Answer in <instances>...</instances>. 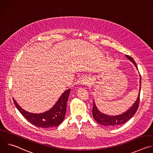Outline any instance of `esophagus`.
Here are the masks:
<instances>
[{
  "mask_svg": "<svg viewBox=\"0 0 153 153\" xmlns=\"http://www.w3.org/2000/svg\"><path fill=\"white\" fill-rule=\"evenodd\" d=\"M82 81H83V83H87V79H83Z\"/></svg>",
  "mask_w": 153,
  "mask_h": 153,
  "instance_id": "34e87169",
  "label": "esophagus"
}]
</instances>
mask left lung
<instances>
[{
  "label": "left lung",
  "instance_id": "1",
  "mask_svg": "<svg viewBox=\"0 0 153 153\" xmlns=\"http://www.w3.org/2000/svg\"><path fill=\"white\" fill-rule=\"evenodd\" d=\"M126 57L131 61L137 68V65L135 61L134 60V59L128 55H126ZM140 86H141V78L140 80V90H139V94L137 99L136 100L134 105L131 107L126 112L122 114L116 116H111L104 114L100 113L98 110V109L96 106L95 103L93 102L92 113L94 119L99 124L108 126V127H114V126H116L117 125L125 123L126 122H127L129 119L131 118L134 115V114L136 113L137 109L139 108V101H140V90H141Z\"/></svg>",
  "mask_w": 153,
  "mask_h": 153
}]
</instances>
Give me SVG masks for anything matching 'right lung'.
<instances>
[{
    "label": "right lung",
    "mask_w": 153,
    "mask_h": 153,
    "mask_svg": "<svg viewBox=\"0 0 153 153\" xmlns=\"http://www.w3.org/2000/svg\"><path fill=\"white\" fill-rule=\"evenodd\" d=\"M70 93V89L65 91L54 106L47 112L40 114L28 113L23 110L13 99L17 110L27 120L33 125L41 128H50L59 125L63 120L67 110V104Z\"/></svg>",
    "instance_id": "add662e5"
}]
</instances>
